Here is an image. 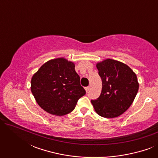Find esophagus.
Masks as SVG:
<instances>
[{"mask_svg": "<svg viewBox=\"0 0 158 158\" xmlns=\"http://www.w3.org/2000/svg\"><path fill=\"white\" fill-rule=\"evenodd\" d=\"M85 91L87 92V93H88V91H89V90H90V86H88V87H85Z\"/></svg>", "mask_w": 158, "mask_h": 158, "instance_id": "obj_1", "label": "esophagus"}]
</instances>
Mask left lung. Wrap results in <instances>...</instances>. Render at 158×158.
<instances>
[{
  "label": "left lung",
  "instance_id": "1",
  "mask_svg": "<svg viewBox=\"0 0 158 158\" xmlns=\"http://www.w3.org/2000/svg\"><path fill=\"white\" fill-rule=\"evenodd\" d=\"M102 80L100 96L91 100L95 111L105 118L122 115L135 100L139 89L137 75L126 64L106 59L96 64Z\"/></svg>",
  "mask_w": 158,
  "mask_h": 158
}]
</instances>
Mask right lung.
<instances>
[{"label": "right lung", "instance_id": "1", "mask_svg": "<svg viewBox=\"0 0 158 158\" xmlns=\"http://www.w3.org/2000/svg\"><path fill=\"white\" fill-rule=\"evenodd\" d=\"M75 64L65 58L50 60L41 66L31 81V90L39 106L45 111L63 116L75 109L85 94L80 83Z\"/></svg>", "mask_w": 158, "mask_h": 158}]
</instances>
